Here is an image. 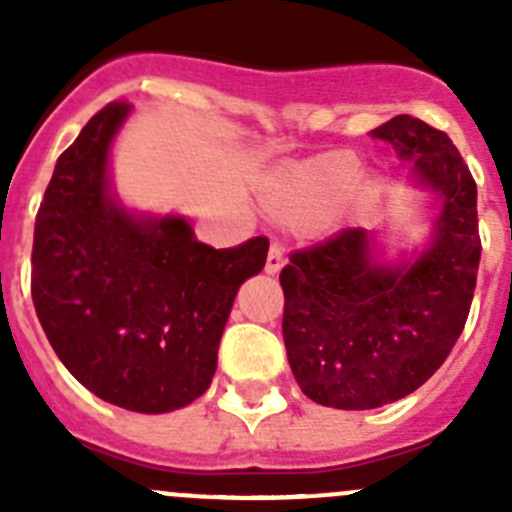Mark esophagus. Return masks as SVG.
I'll use <instances>...</instances> for the list:
<instances>
[{"instance_id": "1", "label": "esophagus", "mask_w": 512, "mask_h": 512, "mask_svg": "<svg viewBox=\"0 0 512 512\" xmlns=\"http://www.w3.org/2000/svg\"><path fill=\"white\" fill-rule=\"evenodd\" d=\"M284 266V248L279 243H271L269 256H266V274H279Z\"/></svg>"}]
</instances>
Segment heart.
Wrapping results in <instances>:
<instances>
[{"instance_id": "obj_1", "label": "heart", "mask_w": 512, "mask_h": 512, "mask_svg": "<svg viewBox=\"0 0 512 512\" xmlns=\"http://www.w3.org/2000/svg\"><path fill=\"white\" fill-rule=\"evenodd\" d=\"M361 171H364V164L356 153H325V156L312 158L310 164L277 176L271 182L266 200L271 210L289 223H320L333 215L346 202L348 194L354 192ZM372 197L374 189L366 187L359 194V202L369 205Z\"/></svg>"}]
</instances>
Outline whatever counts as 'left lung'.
Instances as JSON below:
<instances>
[{
  "label": "left lung",
  "instance_id": "obj_1",
  "mask_svg": "<svg viewBox=\"0 0 512 512\" xmlns=\"http://www.w3.org/2000/svg\"><path fill=\"white\" fill-rule=\"evenodd\" d=\"M441 194L431 248L415 264L372 261L361 228L289 253L282 333L297 384L325 408L372 410L415 392L451 354L477 287V184L443 130L410 115L374 128Z\"/></svg>",
  "mask_w": 512,
  "mask_h": 512
}]
</instances>
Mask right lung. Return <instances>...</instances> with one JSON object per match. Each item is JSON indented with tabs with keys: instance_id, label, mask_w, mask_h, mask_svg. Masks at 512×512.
Segmentation results:
<instances>
[{
	"instance_id": "add662e5",
	"label": "right lung",
	"mask_w": 512,
	"mask_h": 512,
	"mask_svg": "<svg viewBox=\"0 0 512 512\" xmlns=\"http://www.w3.org/2000/svg\"><path fill=\"white\" fill-rule=\"evenodd\" d=\"M130 112L110 102L58 156L35 215L30 292L63 366L133 413H169L210 387L235 292L269 241H197L182 217L135 220L107 192L110 140Z\"/></svg>"
}]
</instances>
